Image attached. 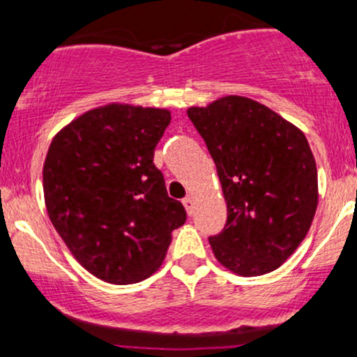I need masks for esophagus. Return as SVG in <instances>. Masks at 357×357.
<instances>
[{"mask_svg": "<svg viewBox=\"0 0 357 357\" xmlns=\"http://www.w3.org/2000/svg\"><path fill=\"white\" fill-rule=\"evenodd\" d=\"M183 205H185L186 206V211H188V213H193V198H191V197H186L185 199H183Z\"/></svg>", "mask_w": 357, "mask_h": 357, "instance_id": "obj_1", "label": "esophagus"}]
</instances>
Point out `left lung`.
Listing matches in <instances>:
<instances>
[{
	"instance_id": "8db88e82",
	"label": "left lung",
	"mask_w": 357,
	"mask_h": 357,
	"mask_svg": "<svg viewBox=\"0 0 357 357\" xmlns=\"http://www.w3.org/2000/svg\"><path fill=\"white\" fill-rule=\"evenodd\" d=\"M188 116L217 166L227 222L211 236L215 257L242 276L280 268L310 229L319 202L307 137L264 105L225 96Z\"/></svg>"
}]
</instances>
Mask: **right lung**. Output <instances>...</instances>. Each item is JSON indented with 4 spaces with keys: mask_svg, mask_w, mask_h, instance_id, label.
<instances>
[{
    "mask_svg": "<svg viewBox=\"0 0 357 357\" xmlns=\"http://www.w3.org/2000/svg\"><path fill=\"white\" fill-rule=\"evenodd\" d=\"M169 121L167 109L108 105L70 121L47 152L50 222L74 257L107 283H137L158 271L171 232L186 222L154 164Z\"/></svg>",
    "mask_w": 357,
    "mask_h": 357,
    "instance_id": "obj_1",
    "label": "right lung"
}]
</instances>
